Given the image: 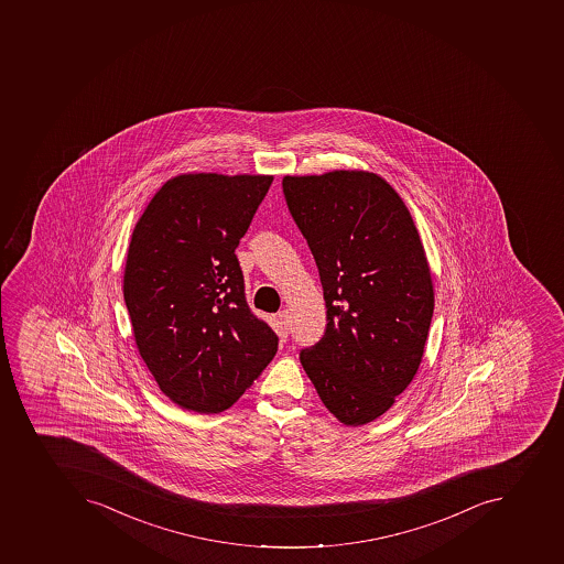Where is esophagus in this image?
Instances as JSON below:
<instances>
[{"mask_svg": "<svg viewBox=\"0 0 564 564\" xmlns=\"http://www.w3.org/2000/svg\"><path fill=\"white\" fill-rule=\"evenodd\" d=\"M279 321L285 332H291V314L288 311L279 312Z\"/></svg>", "mask_w": 564, "mask_h": 564, "instance_id": "34e87169", "label": "esophagus"}]
</instances>
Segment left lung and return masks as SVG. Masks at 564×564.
<instances>
[{
    "label": "left lung",
    "instance_id": "obj_1",
    "mask_svg": "<svg viewBox=\"0 0 564 564\" xmlns=\"http://www.w3.org/2000/svg\"><path fill=\"white\" fill-rule=\"evenodd\" d=\"M282 188L319 270L328 321L300 361L338 422L365 425L422 361L434 314L425 250L404 200L378 174L285 176Z\"/></svg>",
    "mask_w": 564,
    "mask_h": 564
}]
</instances>
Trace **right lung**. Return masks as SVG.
I'll list each match as a JSON object with an SVG mask.
<instances>
[{
	"mask_svg": "<svg viewBox=\"0 0 564 564\" xmlns=\"http://www.w3.org/2000/svg\"><path fill=\"white\" fill-rule=\"evenodd\" d=\"M271 176L169 180L130 240L123 296L160 390L194 413H223L261 376L279 337L250 311L236 247Z\"/></svg>",
	"mask_w": 564,
	"mask_h": 564,
	"instance_id": "1",
	"label": "right lung"
}]
</instances>
